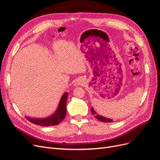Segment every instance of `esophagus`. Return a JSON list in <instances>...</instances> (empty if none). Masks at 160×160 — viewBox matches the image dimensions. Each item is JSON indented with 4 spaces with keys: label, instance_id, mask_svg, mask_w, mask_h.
<instances>
[{
    "label": "esophagus",
    "instance_id": "esophagus-1",
    "mask_svg": "<svg viewBox=\"0 0 160 160\" xmlns=\"http://www.w3.org/2000/svg\"><path fill=\"white\" fill-rule=\"evenodd\" d=\"M84 81L82 79H79L75 82L76 86H82V85H84Z\"/></svg>",
    "mask_w": 160,
    "mask_h": 160
}]
</instances>
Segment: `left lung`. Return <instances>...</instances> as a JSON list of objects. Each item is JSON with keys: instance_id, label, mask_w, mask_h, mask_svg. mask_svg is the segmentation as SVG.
<instances>
[{"instance_id": "left-lung-1", "label": "left lung", "mask_w": 160, "mask_h": 160, "mask_svg": "<svg viewBox=\"0 0 160 160\" xmlns=\"http://www.w3.org/2000/svg\"><path fill=\"white\" fill-rule=\"evenodd\" d=\"M91 111H92V114L94 115V116L95 117V118L98 120L99 121L102 122H106V123H107V122H113V120L110 119V118H107L102 116H101V115L97 114V113L95 112V110L93 109V107H92Z\"/></svg>"}]
</instances>
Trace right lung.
I'll use <instances>...</instances> for the list:
<instances>
[{"label":"right lung","mask_w":160,"mask_h":160,"mask_svg":"<svg viewBox=\"0 0 160 160\" xmlns=\"http://www.w3.org/2000/svg\"><path fill=\"white\" fill-rule=\"evenodd\" d=\"M68 95V92H65L62 95L58 108L52 115L43 118H34L28 116H25V118L32 123L41 126H53L58 125L63 120L67 113L66 105Z\"/></svg>","instance_id":"1"}]
</instances>
